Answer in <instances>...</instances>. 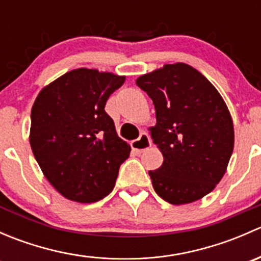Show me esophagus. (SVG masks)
I'll return each instance as SVG.
<instances>
[{
  "label": "esophagus",
  "mask_w": 261,
  "mask_h": 261,
  "mask_svg": "<svg viewBox=\"0 0 261 261\" xmlns=\"http://www.w3.org/2000/svg\"><path fill=\"white\" fill-rule=\"evenodd\" d=\"M150 145H151V143H150L149 135H147L146 133H141L139 139L131 141V147L138 152H143L144 150H146Z\"/></svg>",
  "instance_id": "34e87169"
}]
</instances>
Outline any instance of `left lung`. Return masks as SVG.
Returning a JSON list of instances; mask_svg holds the SVG:
<instances>
[{"label":"left lung","mask_w":261,"mask_h":261,"mask_svg":"<svg viewBox=\"0 0 261 261\" xmlns=\"http://www.w3.org/2000/svg\"><path fill=\"white\" fill-rule=\"evenodd\" d=\"M136 84L152 99L150 127L164 162L150 170L158 196L172 204L203 198L222 179L233 150V123L225 101L202 73L184 63L165 64Z\"/></svg>","instance_id":"left-lung-1"}]
</instances>
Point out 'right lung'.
Here are the masks:
<instances>
[{
    "label": "right lung",
    "instance_id": "1",
    "mask_svg": "<svg viewBox=\"0 0 261 261\" xmlns=\"http://www.w3.org/2000/svg\"><path fill=\"white\" fill-rule=\"evenodd\" d=\"M125 78L78 68L44 87L34 102L31 150L49 183L67 199L91 203L114 189L131 147L118 138L105 106Z\"/></svg>",
    "mask_w": 261,
    "mask_h": 261
}]
</instances>
